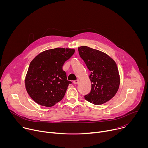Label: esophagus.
Segmentation results:
<instances>
[{
	"instance_id": "esophagus-1",
	"label": "esophagus",
	"mask_w": 148,
	"mask_h": 148,
	"mask_svg": "<svg viewBox=\"0 0 148 148\" xmlns=\"http://www.w3.org/2000/svg\"><path fill=\"white\" fill-rule=\"evenodd\" d=\"M79 79H77V80H75V81H74V82H73V83L74 84H78V83H79Z\"/></svg>"
}]
</instances>
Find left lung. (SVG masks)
Here are the masks:
<instances>
[{
  "label": "left lung",
  "instance_id": "obj_1",
  "mask_svg": "<svg viewBox=\"0 0 148 148\" xmlns=\"http://www.w3.org/2000/svg\"><path fill=\"white\" fill-rule=\"evenodd\" d=\"M78 50L91 71V90L84 98L94 105L107 102L115 96L119 87L120 77L116 62L105 53L87 46L79 47Z\"/></svg>",
  "mask_w": 148,
  "mask_h": 148
}]
</instances>
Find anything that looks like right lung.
Segmentation results:
<instances>
[{
	"instance_id": "right-lung-1",
	"label": "right lung",
	"mask_w": 148,
	"mask_h": 148,
	"mask_svg": "<svg viewBox=\"0 0 148 148\" xmlns=\"http://www.w3.org/2000/svg\"><path fill=\"white\" fill-rule=\"evenodd\" d=\"M74 52L71 49H50L40 53L31 61L25 87L36 103L50 107L63 98L71 82L67 80L62 66Z\"/></svg>"
}]
</instances>
